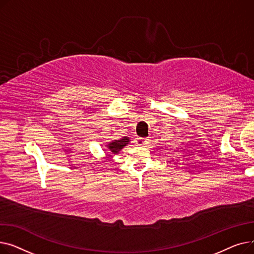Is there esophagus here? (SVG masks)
<instances>
[{
    "label": "esophagus",
    "mask_w": 254,
    "mask_h": 254,
    "mask_svg": "<svg viewBox=\"0 0 254 254\" xmlns=\"http://www.w3.org/2000/svg\"><path fill=\"white\" fill-rule=\"evenodd\" d=\"M136 142H137V144H138V145H140V146H144V145L147 144L148 139L143 138V137H138V138H137V140H136Z\"/></svg>",
    "instance_id": "esophagus-1"
}]
</instances>
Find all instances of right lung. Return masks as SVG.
<instances>
[{"label": "right lung", "instance_id": "right-lung-1", "mask_svg": "<svg viewBox=\"0 0 254 254\" xmlns=\"http://www.w3.org/2000/svg\"><path fill=\"white\" fill-rule=\"evenodd\" d=\"M129 138L128 137H123L122 139L119 140H114L110 143H108V145H106L107 147L109 149V154H116L118 153L120 150H122L125 146H127L129 143Z\"/></svg>", "mask_w": 254, "mask_h": 254}]
</instances>
